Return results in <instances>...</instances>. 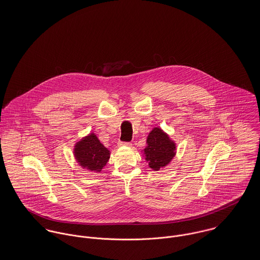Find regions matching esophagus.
<instances>
[{"label":"esophagus","mask_w":260,"mask_h":260,"mask_svg":"<svg viewBox=\"0 0 260 260\" xmlns=\"http://www.w3.org/2000/svg\"><path fill=\"white\" fill-rule=\"evenodd\" d=\"M119 146H126V147H131L132 143L129 142H119Z\"/></svg>","instance_id":"34e87169"}]
</instances>
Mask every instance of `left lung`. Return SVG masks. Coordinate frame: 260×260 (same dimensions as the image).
Listing matches in <instances>:
<instances>
[{
  "instance_id": "obj_1",
  "label": "left lung",
  "mask_w": 260,
  "mask_h": 260,
  "mask_svg": "<svg viewBox=\"0 0 260 260\" xmlns=\"http://www.w3.org/2000/svg\"><path fill=\"white\" fill-rule=\"evenodd\" d=\"M148 147L145 149L147 160L153 170H159L170 162L175 156V144L159 128H154L147 140Z\"/></svg>"
}]
</instances>
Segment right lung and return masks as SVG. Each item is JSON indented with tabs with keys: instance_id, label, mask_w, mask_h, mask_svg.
Instances as JSON below:
<instances>
[{
	"instance_id": "obj_1",
	"label": "right lung",
	"mask_w": 260,
	"mask_h": 260,
	"mask_svg": "<svg viewBox=\"0 0 260 260\" xmlns=\"http://www.w3.org/2000/svg\"><path fill=\"white\" fill-rule=\"evenodd\" d=\"M74 152L77 160L82 167L95 172H101L109 158V151L101 144L93 134L79 142Z\"/></svg>"
}]
</instances>
